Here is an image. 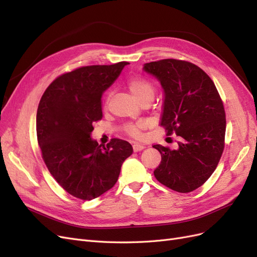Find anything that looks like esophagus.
I'll use <instances>...</instances> for the list:
<instances>
[{
  "label": "esophagus",
  "instance_id": "34e87169",
  "mask_svg": "<svg viewBox=\"0 0 257 257\" xmlns=\"http://www.w3.org/2000/svg\"><path fill=\"white\" fill-rule=\"evenodd\" d=\"M145 149V146L144 145H141V144H134L133 145V150L135 152H138V151H143Z\"/></svg>",
  "mask_w": 257,
  "mask_h": 257
}]
</instances>
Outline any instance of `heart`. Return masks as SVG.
<instances>
[{
	"label": "heart",
	"instance_id": "heart-1",
	"mask_svg": "<svg viewBox=\"0 0 257 257\" xmlns=\"http://www.w3.org/2000/svg\"><path fill=\"white\" fill-rule=\"evenodd\" d=\"M127 87L131 91L132 94L138 100L139 103L144 102V100H152L155 94L154 85L143 77H134L127 81ZM143 122H136V123H130L124 126V131L132 136L138 138L141 137L142 130L144 128Z\"/></svg>",
	"mask_w": 257,
	"mask_h": 257
}]
</instances>
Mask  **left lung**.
Segmentation results:
<instances>
[{
    "label": "left lung",
    "instance_id": "1",
    "mask_svg": "<svg viewBox=\"0 0 257 257\" xmlns=\"http://www.w3.org/2000/svg\"><path fill=\"white\" fill-rule=\"evenodd\" d=\"M164 91L161 125L179 136L177 149L154 145L162 157L157 180L179 193L198 189L215 170L224 150L225 111L213 81L190 62L166 59L144 64Z\"/></svg>",
    "mask_w": 257,
    "mask_h": 257
}]
</instances>
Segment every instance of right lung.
Returning a JSON list of instances; mask_svg holds the SVG:
<instances>
[{
  "label": "right lung",
  "instance_id": "add662e5",
  "mask_svg": "<svg viewBox=\"0 0 257 257\" xmlns=\"http://www.w3.org/2000/svg\"><path fill=\"white\" fill-rule=\"evenodd\" d=\"M128 62L77 68L51 82L36 114V133L46 166L71 195L91 200L110 190L133 153L131 144L113 138L106 147L91 137L102 119V95Z\"/></svg>",
  "mask_w": 257,
  "mask_h": 257
}]
</instances>
